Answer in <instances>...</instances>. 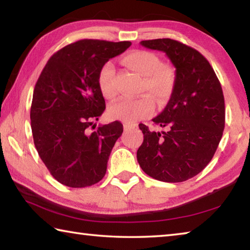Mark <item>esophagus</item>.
<instances>
[{
  "label": "esophagus",
  "instance_id": "esophagus-1",
  "mask_svg": "<svg viewBox=\"0 0 250 250\" xmlns=\"http://www.w3.org/2000/svg\"><path fill=\"white\" fill-rule=\"evenodd\" d=\"M134 126H137V125L135 124H124V128H125V130H129V129H131V128H134Z\"/></svg>",
  "mask_w": 250,
  "mask_h": 250
}]
</instances>
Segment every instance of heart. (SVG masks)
<instances>
[{"label":"heart","instance_id":"b5f03b06","mask_svg":"<svg viewBox=\"0 0 250 250\" xmlns=\"http://www.w3.org/2000/svg\"><path fill=\"white\" fill-rule=\"evenodd\" d=\"M125 64L142 76L141 92H146L159 104H167L175 86V77L168 67L162 65L159 56L149 50H133L124 57ZM116 68L112 62L101 66L98 74V84L104 98L113 99L117 96L115 84ZM154 111V104L148 96L137 99H121L109 107L110 118L132 124L150 117Z\"/></svg>","mask_w":250,"mask_h":250}]
</instances>
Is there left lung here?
<instances>
[{"label": "left lung", "mask_w": 250, "mask_h": 250, "mask_svg": "<svg viewBox=\"0 0 250 250\" xmlns=\"http://www.w3.org/2000/svg\"><path fill=\"white\" fill-rule=\"evenodd\" d=\"M140 44L166 53L175 67V86L167 107L152 119L167 131L139 125L145 139L138 162L155 180L184 182L204 170L222 139L225 101L221 83L208 61L188 45L171 39Z\"/></svg>", "instance_id": "left-lung-1"}]
</instances>
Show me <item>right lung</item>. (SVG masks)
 <instances>
[{
  "label": "right lung",
  "mask_w": 250,
  "mask_h": 250,
  "mask_svg": "<svg viewBox=\"0 0 250 250\" xmlns=\"http://www.w3.org/2000/svg\"><path fill=\"white\" fill-rule=\"evenodd\" d=\"M130 42L82 40L48 59L33 92L34 145L59 183L86 188L107 171L109 155L124 132L119 121L97 126L105 109L98 84L104 62L130 47ZM93 125L95 131L87 130Z\"/></svg>",
  "instance_id": "add662e5"
}]
</instances>
